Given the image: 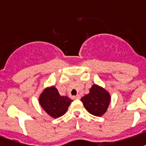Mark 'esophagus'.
Here are the masks:
<instances>
[{
    "instance_id": "1",
    "label": "esophagus",
    "mask_w": 146,
    "mask_h": 146,
    "mask_svg": "<svg viewBox=\"0 0 146 146\" xmlns=\"http://www.w3.org/2000/svg\"><path fill=\"white\" fill-rule=\"evenodd\" d=\"M73 99H80V95H76V96H73Z\"/></svg>"
}]
</instances>
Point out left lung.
<instances>
[{
  "label": "left lung",
  "mask_w": 146,
  "mask_h": 146,
  "mask_svg": "<svg viewBox=\"0 0 146 146\" xmlns=\"http://www.w3.org/2000/svg\"><path fill=\"white\" fill-rule=\"evenodd\" d=\"M110 100V93L95 84L90 88L89 93L81 98V101L88 112L95 116H102L106 112Z\"/></svg>",
  "instance_id": "8db88e82"
}]
</instances>
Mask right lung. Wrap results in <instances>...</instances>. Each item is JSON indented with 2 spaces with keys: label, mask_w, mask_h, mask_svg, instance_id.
<instances>
[{
  "label": "right lung",
  "mask_w": 146,
  "mask_h": 146,
  "mask_svg": "<svg viewBox=\"0 0 146 146\" xmlns=\"http://www.w3.org/2000/svg\"><path fill=\"white\" fill-rule=\"evenodd\" d=\"M73 100L67 96H61L54 86L46 88L39 98V103L45 112L54 118L64 115Z\"/></svg>",
  "instance_id": "1"
}]
</instances>
